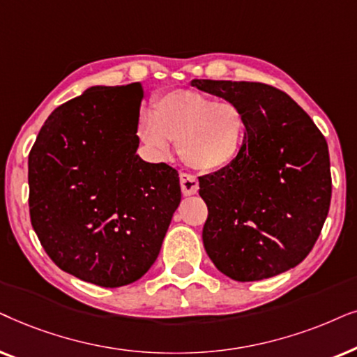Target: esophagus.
I'll return each instance as SVG.
<instances>
[{"label": "esophagus", "mask_w": 357, "mask_h": 357, "mask_svg": "<svg viewBox=\"0 0 357 357\" xmlns=\"http://www.w3.org/2000/svg\"><path fill=\"white\" fill-rule=\"evenodd\" d=\"M179 183H181V191L184 196H192V194H196L199 191V181L191 174H179Z\"/></svg>", "instance_id": "34e87169"}]
</instances>
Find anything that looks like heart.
<instances>
[{
	"mask_svg": "<svg viewBox=\"0 0 357 357\" xmlns=\"http://www.w3.org/2000/svg\"><path fill=\"white\" fill-rule=\"evenodd\" d=\"M246 127L238 104L176 89L156 99L153 114H142L137 135L153 156H165L174 142L184 165L199 173H215L238 158Z\"/></svg>",
	"mask_w": 357,
	"mask_h": 357,
	"instance_id": "obj_1",
	"label": "heart"
}]
</instances>
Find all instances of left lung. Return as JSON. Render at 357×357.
I'll use <instances>...</instances> for the list:
<instances>
[{
    "instance_id": "1",
    "label": "left lung",
    "mask_w": 357,
    "mask_h": 357,
    "mask_svg": "<svg viewBox=\"0 0 357 357\" xmlns=\"http://www.w3.org/2000/svg\"><path fill=\"white\" fill-rule=\"evenodd\" d=\"M191 86L238 104L248 122L238 158L199 178L208 208L202 230L208 258L240 282L296 268L330 208L325 137L291 96L269 84L192 79Z\"/></svg>"
}]
</instances>
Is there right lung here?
<instances>
[{"label": "right lung", "mask_w": 357, "mask_h": 357, "mask_svg": "<svg viewBox=\"0 0 357 357\" xmlns=\"http://www.w3.org/2000/svg\"><path fill=\"white\" fill-rule=\"evenodd\" d=\"M144 86H91L50 114L29 153V211L45 253L82 281L121 287L158 258L181 202L176 169L139 149Z\"/></svg>", "instance_id": "add662e5"}]
</instances>
